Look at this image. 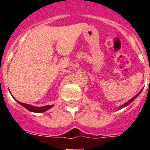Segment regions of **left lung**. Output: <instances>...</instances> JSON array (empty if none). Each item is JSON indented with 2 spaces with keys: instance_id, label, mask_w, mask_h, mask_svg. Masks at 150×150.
I'll return each instance as SVG.
<instances>
[{
  "instance_id": "obj_1",
  "label": "left lung",
  "mask_w": 150,
  "mask_h": 150,
  "mask_svg": "<svg viewBox=\"0 0 150 150\" xmlns=\"http://www.w3.org/2000/svg\"><path fill=\"white\" fill-rule=\"evenodd\" d=\"M141 92H142V90H141V91H140V92H139V93H138V94H137V95H136V96H134V97H133V98H132V99H131V100H128V102H127V103H125V104H123V105H121V107H120V108H121H121H124V107H127V106H128V104H129V103H131L132 102L133 100H135V98H136V97H137V96H139V94H140V93H141Z\"/></svg>"
}]
</instances>
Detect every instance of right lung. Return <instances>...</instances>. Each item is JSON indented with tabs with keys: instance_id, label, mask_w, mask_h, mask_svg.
Segmentation results:
<instances>
[{
	"instance_id": "obj_1",
	"label": "right lung",
	"mask_w": 150,
	"mask_h": 150,
	"mask_svg": "<svg viewBox=\"0 0 150 150\" xmlns=\"http://www.w3.org/2000/svg\"><path fill=\"white\" fill-rule=\"evenodd\" d=\"M18 103L22 106H23L25 108H26L29 111L35 112V113H43V112H45L46 110L50 109L53 107V105H47V106H43V107H34V106H32V105L23 103L18 102Z\"/></svg>"
}]
</instances>
